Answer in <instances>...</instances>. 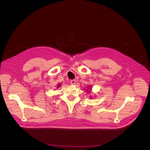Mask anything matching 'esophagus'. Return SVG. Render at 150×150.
Masks as SVG:
<instances>
[{"label":"esophagus","instance_id":"34e87169","mask_svg":"<svg viewBox=\"0 0 150 150\" xmlns=\"http://www.w3.org/2000/svg\"><path fill=\"white\" fill-rule=\"evenodd\" d=\"M70 83H71V84L72 85H74L76 84V79H72V80H71Z\"/></svg>","mask_w":150,"mask_h":150}]
</instances>
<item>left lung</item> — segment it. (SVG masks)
Here are the masks:
<instances>
[{
  "instance_id": "left-lung-1",
  "label": "left lung",
  "mask_w": 150,
  "mask_h": 150,
  "mask_svg": "<svg viewBox=\"0 0 150 150\" xmlns=\"http://www.w3.org/2000/svg\"><path fill=\"white\" fill-rule=\"evenodd\" d=\"M89 89L90 91H91V89H92V88H91V86H88V89H86V91H87L88 93H89V91H88V89Z\"/></svg>"
}]
</instances>
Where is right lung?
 <instances>
[{"mask_svg":"<svg viewBox=\"0 0 150 150\" xmlns=\"http://www.w3.org/2000/svg\"><path fill=\"white\" fill-rule=\"evenodd\" d=\"M61 86V83H59V84L57 85V88H59Z\"/></svg>","mask_w":150,"mask_h":150,"instance_id":"right-lung-1","label":"right lung"}]
</instances>
